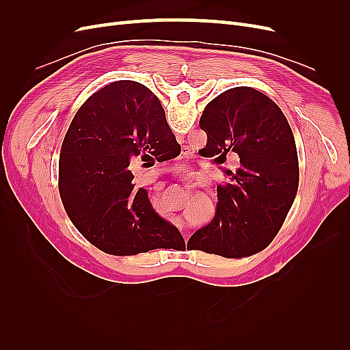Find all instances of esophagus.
Listing matches in <instances>:
<instances>
[{
  "instance_id": "34e87169",
  "label": "esophagus",
  "mask_w": 350,
  "mask_h": 350,
  "mask_svg": "<svg viewBox=\"0 0 350 350\" xmlns=\"http://www.w3.org/2000/svg\"><path fill=\"white\" fill-rule=\"evenodd\" d=\"M174 224H175L176 226H179V229H181V232H183V235H184V238L187 239V237H188V230L185 229V225H184V220H181V219H176V220H174Z\"/></svg>"
}]
</instances>
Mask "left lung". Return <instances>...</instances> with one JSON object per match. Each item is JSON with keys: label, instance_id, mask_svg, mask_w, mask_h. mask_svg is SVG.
I'll list each match as a JSON object with an SVG mask.
<instances>
[{"label": "left lung", "instance_id": "8db88e82", "mask_svg": "<svg viewBox=\"0 0 350 350\" xmlns=\"http://www.w3.org/2000/svg\"><path fill=\"white\" fill-rule=\"evenodd\" d=\"M207 134L203 156L224 165L238 154L230 183L217 187L215 217L188 239L187 248L226 258L252 256L278 235L299 184V163L288 120L266 94L252 88L220 93L200 118Z\"/></svg>", "mask_w": 350, "mask_h": 350}]
</instances>
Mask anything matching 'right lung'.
<instances>
[{"instance_id": "right-lung-1", "label": "right lung", "mask_w": 350, "mask_h": 350, "mask_svg": "<svg viewBox=\"0 0 350 350\" xmlns=\"http://www.w3.org/2000/svg\"><path fill=\"white\" fill-rule=\"evenodd\" d=\"M179 153L161 102L144 84L121 80L92 94L72 118L59 156V196L74 226L112 256L185 247L130 171L139 157L147 165Z\"/></svg>"}]
</instances>
